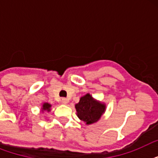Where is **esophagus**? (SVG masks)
Segmentation results:
<instances>
[{
	"label": "esophagus",
	"instance_id": "esophagus-1",
	"mask_svg": "<svg viewBox=\"0 0 158 158\" xmlns=\"http://www.w3.org/2000/svg\"><path fill=\"white\" fill-rule=\"evenodd\" d=\"M61 102L63 104H64V105H66V104L69 102V101H68V99H66V98H62L61 99Z\"/></svg>",
	"mask_w": 158,
	"mask_h": 158
}]
</instances>
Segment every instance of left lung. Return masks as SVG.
<instances>
[{
  "instance_id": "obj_1",
  "label": "left lung",
  "mask_w": 158,
  "mask_h": 158,
  "mask_svg": "<svg viewBox=\"0 0 158 158\" xmlns=\"http://www.w3.org/2000/svg\"><path fill=\"white\" fill-rule=\"evenodd\" d=\"M106 108L104 102L95 99L90 94L81 97L79 102L75 104L77 116L87 125L98 122L105 113Z\"/></svg>"
}]
</instances>
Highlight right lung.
<instances>
[{
  "label": "right lung",
  "mask_w": 158,
  "mask_h": 158,
  "mask_svg": "<svg viewBox=\"0 0 158 158\" xmlns=\"http://www.w3.org/2000/svg\"><path fill=\"white\" fill-rule=\"evenodd\" d=\"M51 107H52V105H51L50 103H48V102H43V103L42 104L41 111L43 113H44V111H48V112H49V111L52 110Z\"/></svg>",
  "instance_id": "obj_1"
}]
</instances>
